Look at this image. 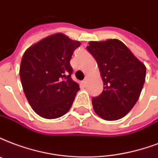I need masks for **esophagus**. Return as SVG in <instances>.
<instances>
[{
    "label": "esophagus",
    "instance_id": "1",
    "mask_svg": "<svg viewBox=\"0 0 158 158\" xmlns=\"http://www.w3.org/2000/svg\"><path fill=\"white\" fill-rule=\"evenodd\" d=\"M82 83H83V84H84V85H85V84H87V79H84V80L82 81Z\"/></svg>",
    "mask_w": 158,
    "mask_h": 158
}]
</instances>
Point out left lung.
<instances>
[{
	"label": "left lung",
	"mask_w": 158,
	"mask_h": 158,
	"mask_svg": "<svg viewBox=\"0 0 158 158\" xmlns=\"http://www.w3.org/2000/svg\"><path fill=\"white\" fill-rule=\"evenodd\" d=\"M87 50L98 64L103 83L102 94L92 98L94 110L107 121L122 118L139 98L146 66L119 40L90 41Z\"/></svg>",
	"instance_id": "obj_1"
}]
</instances>
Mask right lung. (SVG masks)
<instances>
[{
  "instance_id": "right-lung-1",
  "label": "right lung",
  "mask_w": 158,
  "mask_h": 158,
  "mask_svg": "<svg viewBox=\"0 0 158 158\" xmlns=\"http://www.w3.org/2000/svg\"><path fill=\"white\" fill-rule=\"evenodd\" d=\"M80 42L64 34L49 35L25 51L20 66L23 91L34 111L47 119L63 116L79 90L69 61Z\"/></svg>"
}]
</instances>
